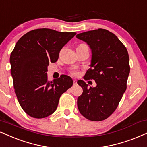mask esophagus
<instances>
[{
    "label": "esophagus",
    "instance_id": "34e87169",
    "mask_svg": "<svg viewBox=\"0 0 147 147\" xmlns=\"http://www.w3.org/2000/svg\"><path fill=\"white\" fill-rule=\"evenodd\" d=\"M73 82H74V85H77V80L74 79V80H73Z\"/></svg>",
    "mask_w": 147,
    "mask_h": 147
}]
</instances>
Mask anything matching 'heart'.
<instances>
[{
    "mask_svg": "<svg viewBox=\"0 0 147 147\" xmlns=\"http://www.w3.org/2000/svg\"><path fill=\"white\" fill-rule=\"evenodd\" d=\"M72 75H77V72H76V71H73V72H72Z\"/></svg>",
    "mask_w": 147,
    "mask_h": 147,
    "instance_id": "1",
    "label": "heart"
}]
</instances>
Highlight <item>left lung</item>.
Returning <instances> with one entry per match:
<instances>
[{"instance_id": "obj_1", "label": "left lung", "mask_w": 147, "mask_h": 147, "mask_svg": "<svg viewBox=\"0 0 147 147\" xmlns=\"http://www.w3.org/2000/svg\"><path fill=\"white\" fill-rule=\"evenodd\" d=\"M86 42L92 51L90 68L84 79H94L96 86L88 88L83 80L78 98L80 113L90 121H100L112 115L127 88L129 60L127 49L117 36L105 29L87 31L76 36Z\"/></svg>"}]
</instances>
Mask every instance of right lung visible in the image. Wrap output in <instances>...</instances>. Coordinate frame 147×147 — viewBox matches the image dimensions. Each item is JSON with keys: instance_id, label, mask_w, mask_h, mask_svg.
I'll return each mask as SVG.
<instances>
[{"instance_id": "obj_1", "label": "right lung", "mask_w": 147, "mask_h": 147, "mask_svg": "<svg viewBox=\"0 0 147 147\" xmlns=\"http://www.w3.org/2000/svg\"><path fill=\"white\" fill-rule=\"evenodd\" d=\"M75 32L36 29L22 36L11 53L10 64L17 98L22 109L34 118L54 113L63 93L72 87L69 76L47 80L49 62H55L62 48Z\"/></svg>"}]
</instances>
